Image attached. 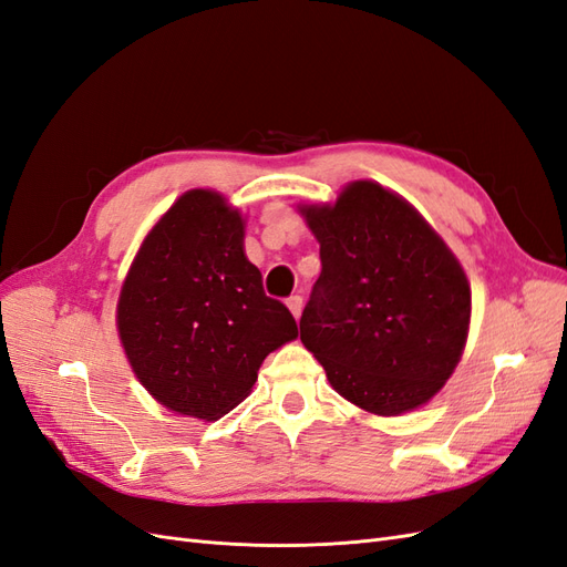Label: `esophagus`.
Listing matches in <instances>:
<instances>
[{
	"mask_svg": "<svg viewBox=\"0 0 567 567\" xmlns=\"http://www.w3.org/2000/svg\"><path fill=\"white\" fill-rule=\"evenodd\" d=\"M288 310H290V315H293L296 319H300V315H302V296H290L288 298Z\"/></svg>",
	"mask_w": 567,
	"mask_h": 567,
	"instance_id": "1",
	"label": "esophagus"
}]
</instances>
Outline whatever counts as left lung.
Returning <instances> with one entry per match:
<instances>
[{"instance_id": "left-lung-1", "label": "left lung", "mask_w": 567, "mask_h": 567, "mask_svg": "<svg viewBox=\"0 0 567 567\" xmlns=\"http://www.w3.org/2000/svg\"><path fill=\"white\" fill-rule=\"evenodd\" d=\"M321 274L300 340L348 402L400 416L456 369L471 323V286L454 252L398 194L352 182L336 205H302Z\"/></svg>"}]
</instances>
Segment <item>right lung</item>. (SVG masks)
Wrapping results in <instances>:
<instances>
[{
    "instance_id": "right-lung-1",
    "label": "right lung",
    "mask_w": 567,
    "mask_h": 567,
    "mask_svg": "<svg viewBox=\"0 0 567 567\" xmlns=\"http://www.w3.org/2000/svg\"><path fill=\"white\" fill-rule=\"evenodd\" d=\"M117 333L140 383L169 411L215 421L241 404L265 357L298 338L244 252V219L208 188L186 192L136 252Z\"/></svg>"
}]
</instances>
